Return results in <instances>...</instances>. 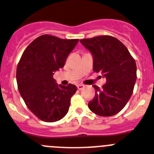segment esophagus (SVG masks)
<instances>
[{
	"label": "esophagus",
	"mask_w": 154,
	"mask_h": 154,
	"mask_svg": "<svg viewBox=\"0 0 154 154\" xmlns=\"http://www.w3.org/2000/svg\"><path fill=\"white\" fill-rule=\"evenodd\" d=\"M84 85H83V84H78L77 85V89L79 90V91H81L82 89H84Z\"/></svg>",
	"instance_id": "34e87169"
}]
</instances>
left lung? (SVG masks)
<instances>
[{
  "label": "left lung",
  "mask_w": 154,
  "mask_h": 154,
  "mask_svg": "<svg viewBox=\"0 0 154 154\" xmlns=\"http://www.w3.org/2000/svg\"><path fill=\"white\" fill-rule=\"evenodd\" d=\"M92 54L93 70L106 78L101 89L94 85L95 97L88 107L95 114L110 117L126 106L137 80L136 62L127 48L118 39L103 35L80 40Z\"/></svg>",
  "instance_id": "obj_1"
}]
</instances>
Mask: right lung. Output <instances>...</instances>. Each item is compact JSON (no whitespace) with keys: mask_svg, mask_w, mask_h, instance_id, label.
<instances>
[{"mask_svg":"<svg viewBox=\"0 0 154 154\" xmlns=\"http://www.w3.org/2000/svg\"><path fill=\"white\" fill-rule=\"evenodd\" d=\"M78 41L44 34L30 43L20 57L16 74L19 92L29 110L43 121H57L68 112L77 87L58 85L53 75L63 67Z\"/></svg>","mask_w":154,"mask_h":154,"instance_id":"obj_1","label":"right lung"}]
</instances>
